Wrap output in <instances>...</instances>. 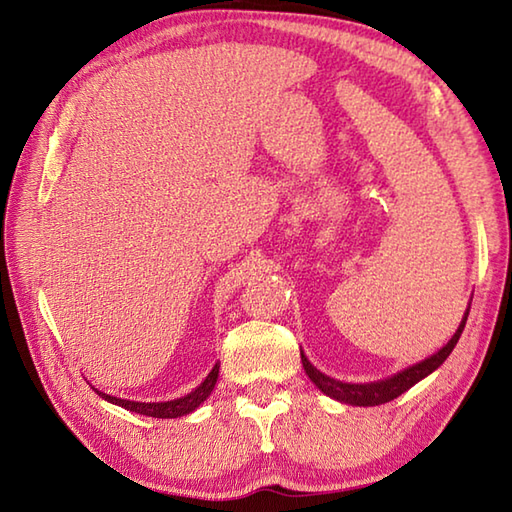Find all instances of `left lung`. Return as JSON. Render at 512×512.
I'll return each mask as SVG.
<instances>
[{
	"label": "left lung",
	"instance_id": "1",
	"mask_svg": "<svg viewBox=\"0 0 512 512\" xmlns=\"http://www.w3.org/2000/svg\"><path fill=\"white\" fill-rule=\"evenodd\" d=\"M471 308V306H469ZM469 308L464 312V319L460 323V328L455 330V334L451 336V341L442 347L440 352H436L429 358H424V361L411 365L407 369H402V372L389 376L385 380H376V383H341V380H334L330 376L321 374L317 367H314L306 354L301 352V363L303 369H306V374L310 376V380L314 385H317L325 396H330L339 402H345V405H356V407H376V405H385V402L398 398L400 394H405L409 387H413L424 376H429L431 372H436V369L447 361V356L453 352V347L458 345L462 330L466 325V317H469Z\"/></svg>",
	"mask_w": 512,
	"mask_h": 512
}]
</instances>
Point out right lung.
Listing matches in <instances>:
<instances>
[{
	"label": "right lung",
	"instance_id": "obj_1",
	"mask_svg": "<svg viewBox=\"0 0 512 512\" xmlns=\"http://www.w3.org/2000/svg\"><path fill=\"white\" fill-rule=\"evenodd\" d=\"M217 374H220V365H215L209 376L202 380L200 387H195L191 394L176 398V400H167V402H136V400H125V398H116L110 394H103V391H96L101 398H105L112 405L123 407L127 411L140 413V416H151V418H180L187 416V413L198 409L202 402L211 396V391L217 383Z\"/></svg>",
	"mask_w": 512,
	"mask_h": 512
}]
</instances>
